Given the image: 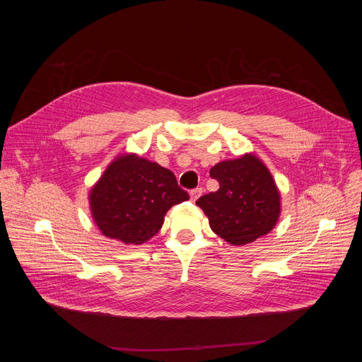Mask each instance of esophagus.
Instances as JSON below:
<instances>
[{
	"label": "esophagus",
	"mask_w": 362,
	"mask_h": 362,
	"mask_svg": "<svg viewBox=\"0 0 362 362\" xmlns=\"http://www.w3.org/2000/svg\"><path fill=\"white\" fill-rule=\"evenodd\" d=\"M202 189L200 187H197V189H193V190H190V200L192 202H196L199 197H200V194H202Z\"/></svg>",
	"instance_id": "esophagus-1"
}]
</instances>
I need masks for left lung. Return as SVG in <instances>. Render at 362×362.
Segmentation results:
<instances>
[{"mask_svg": "<svg viewBox=\"0 0 362 362\" xmlns=\"http://www.w3.org/2000/svg\"><path fill=\"white\" fill-rule=\"evenodd\" d=\"M219 189L203 194L196 204L209 219L211 229L233 246H243L268 235L281 215V193L267 165L245 153L211 169Z\"/></svg>", "mask_w": 362, "mask_h": 362, "instance_id": "1", "label": "left lung"}]
</instances>
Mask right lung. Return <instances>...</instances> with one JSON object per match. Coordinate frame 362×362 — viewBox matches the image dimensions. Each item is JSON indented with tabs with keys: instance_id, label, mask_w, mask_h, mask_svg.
Instances as JSON below:
<instances>
[{
	"instance_id": "obj_1",
	"label": "right lung",
	"mask_w": 362,
	"mask_h": 362,
	"mask_svg": "<svg viewBox=\"0 0 362 362\" xmlns=\"http://www.w3.org/2000/svg\"><path fill=\"white\" fill-rule=\"evenodd\" d=\"M189 200L175 175L136 153H124L103 172L88 193L100 232L124 245H141L156 235L172 206Z\"/></svg>"
}]
</instances>
